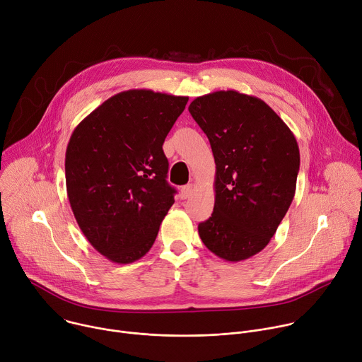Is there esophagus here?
<instances>
[{
  "label": "esophagus",
  "instance_id": "1",
  "mask_svg": "<svg viewBox=\"0 0 362 362\" xmlns=\"http://www.w3.org/2000/svg\"><path fill=\"white\" fill-rule=\"evenodd\" d=\"M192 193H193V186H192V185H186V186H183V187L180 189V196H182L183 199L190 197Z\"/></svg>",
  "mask_w": 362,
  "mask_h": 362
}]
</instances>
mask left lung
<instances>
[{"instance_id": "1", "label": "left lung", "mask_w": 362, "mask_h": 362, "mask_svg": "<svg viewBox=\"0 0 362 362\" xmlns=\"http://www.w3.org/2000/svg\"><path fill=\"white\" fill-rule=\"evenodd\" d=\"M189 112L216 163L215 208L199 236L222 259L245 261L269 243L292 203L296 139L264 100L235 90L197 97Z\"/></svg>"}]
</instances>
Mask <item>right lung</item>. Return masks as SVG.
Here are the masks:
<instances>
[{"label": "right lung", "mask_w": 362, "mask_h": 362, "mask_svg": "<svg viewBox=\"0 0 362 362\" xmlns=\"http://www.w3.org/2000/svg\"><path fill=\"white\" fill-rule=\"evenodd\" d=\"M189 97L122 91L93 110L66 150L74 218L93 247L116 264L144 256L175 203L163 143Z\"/></svg>", "instance_id": "obj_1"}]
</instances>
